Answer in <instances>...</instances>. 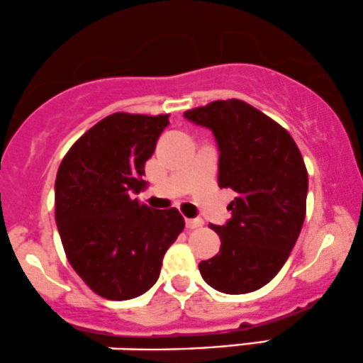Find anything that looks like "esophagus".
Here are the masks:
<instances>
[{
    "mask_svg": "<svg viewBox=\"0 0 363 363\" xmlns=\"http://www.w3.org/2000/svg\"><path fill=\"white\" fill-rule=\"evenodd\" d=\"M203 225L201 218H186V227L188 229H198V227Z\"/></svg>",
    "mask_w": 363,
    "mask_h": 363,
    "instance_id": "obj_1",
    "label": "esophagus"
}]
</instances>
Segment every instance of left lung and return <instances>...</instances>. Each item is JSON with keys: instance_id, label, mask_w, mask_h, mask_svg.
Segmentation results:
<instances>
[{"instance_id": "1", "label": "left lung", "mask_w": 363, "mask_h": 363, "mask_svg": "<svg viewBox=\"0 0 363 363\" xmlns=\"http://www.w3.org/2000/svg\"><path fill=\"white\" fill-rule=\"evenodd\" d=\"M218 145V186L236 191L225 225H210L220 250L200 264L201 277L227 294L252 293L288 260L306 213L308 174L294 139L241 99H218L184 111Z\"/></svg>"}]
</instances>
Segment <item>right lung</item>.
<instances>
[{
    "label": "right lung",
    "mask_w": 363,
    "mask_h": 363,
    "mask_svg": "<svg viewBox=\"0 0 363 363\" xmlns=\"http://www.w3.org/2000/svg\"><path fill=\"white\" fill-rule=\"evenodd\" d=\"M169 115L111 113L77 139L55 181V220L72 269L99 296L130 300L160 276L184 229L177 208L155 210L134 194Z\"/></svg>",
    "instance_id": "1"
}]
</instances>
